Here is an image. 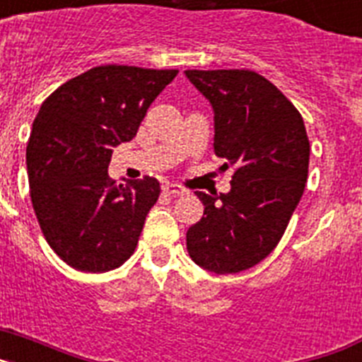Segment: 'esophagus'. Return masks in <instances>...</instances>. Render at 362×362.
Listing matches in <instances>:
<instances>
[{
    "mask_svg": "<svg viewBox=\"0 0 362 362\" xmlns=\"http://www.w3.org/2000/svg\"><path fill=\"white\" fill-rule=\"evenodd\" d=\"M163 192L165 194H168V196H183L185 190L181 187H177V185L174 183H166L165 187H163Z\"/></svg>",
    "mask_w": 362,
    "mask_h": 362,
    "instance_id": "obj_1",
    "label": "esophagus"
}]
</instances>
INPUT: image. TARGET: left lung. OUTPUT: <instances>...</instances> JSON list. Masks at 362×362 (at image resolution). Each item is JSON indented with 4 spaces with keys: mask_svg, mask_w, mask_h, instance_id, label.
I'll return each mask as SVG.
<instances>
[{
    "mask_svg": "<svg viewBox=\"0 0 362 362\" xmlns=\"http://www.w3.org/2000/svg\"><path fill=\"white\" fill-rule=\"evenodd\" d=\"M214 110V152L233 168L228 194L196 192L204 206L187 232L192 261L238 274L277 246L308 177L305 121L286 95L252 70H185Z\"/></svg>",
    "mask_w": 362,
    "mask_h": 362,
    "instance_id": "1",
    "label": "left lung"
}]
</instances>
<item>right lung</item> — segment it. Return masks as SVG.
<instances>
[{
    "label": "right lung",
    "mask_w": 362,
    "mask_h": 362,
    "mask_svg": "<svg viewBox=\"0 0 362 362\" xmlns=\"http://www.w3.org/2000/svg\"><path fill=\"white\" fill-rule=\"evenodd\" d=\"M175 76L177 70L94 66L41 105L27 146L30 197L45 239L69 267L108 272L136 250L161 187L150 175L116 185L108 163Z\"/></svg>",
    "instance_id": "obj_1"
}]
</instances>
